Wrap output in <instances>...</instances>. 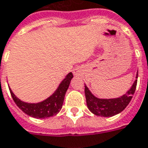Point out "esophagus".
Segmentation results:
<instances>
[{"label":"esophagus","mask_w":148,"mask_h":148,"mask_svg":"<svg viewBox=\"0 0 148 148\" xmlns=\"http://www.w3.org/2000/svg\"><path fill=\"white\" fill-rule=\"evenodd\" d=\"M73 74L74 75H76V76H79V75H81V70L80 68H75L74 70H73Z\"/></svg>","instance_id":"obj_1"}]
</instances>
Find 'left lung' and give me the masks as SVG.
<instances>
[{
	"instance_id": "obj_1",
	"label": "left lung",
	"mask_w": 148,
	"mask_h": 148,
	"mask_svg": "<svg viewBox=\"0 0 148 148\" xmlns=\"http://www.w3.org/2000/svg\"><path fill=\"white\" fill-rule=\"evenodd\" d=\"M136 78H138V73ZM137 81L138 80H135L131 88L125 95L120 98L109 99H98L92 95L88 87L85 86V95L88 108L93 114L103 117H111L121 112L131 101L133 95L136 90Z\"/></svg>"
}]
</instances>
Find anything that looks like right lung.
I'll return each mask as SVG.
<instances>
[{
  "label": "right lung",
  "mask_w": 148,
  "mask_h": 148,
  "mask_svg": "<svg viewBox=\"0 0 148 148\" xmlns=\"http://www.w3.org/2000/svg\"><path fill=\"white\" fill-rule=\"evenodd\" d=\"M72 77L73 75L72 72L68 73L59 84L58 89L55 90L53 95L49 96L48 99L37 103H28L21 101L14 95L11 89H9L14 103L24 113L32 117L44 119L55 116L60 112L62 107L65 94L69 87Z\"/></svg>",
  "instance_id": "1"
}]
</instances>
